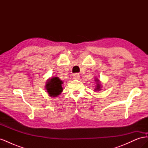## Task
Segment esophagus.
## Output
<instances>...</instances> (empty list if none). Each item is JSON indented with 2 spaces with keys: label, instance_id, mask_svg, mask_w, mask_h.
<instances>
[{
  "label": "esophagus",
  "instance_id": "34e87169",
  "mask_svg": "<svg viewBox=\"0 0 148 148\" xmlns=\"http://www.w3.org/2000/svg\"><path fill=\"white\" fill-rule=\"evenodd\" d=\"M73 78L75 79H78L79 78V77H80L79 73H75L73 75Z\"/></svg>",
  "mask_w": 148,
  "mask_h": 148
}]
</instances>
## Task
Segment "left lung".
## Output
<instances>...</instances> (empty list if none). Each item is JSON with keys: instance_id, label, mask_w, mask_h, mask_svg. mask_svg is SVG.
<instances>
[{"instance_id": "8db88e82", "label": "left lung", "mask_w": 148, "mask_h": 148, "mask_svg": "<svg viewBox=\"0 0 148 148\" xmlns=\"http://www.w3.org/2000/svg\"><path fill=\"white\" fill-rule=\"evenodd\" d=\"M96 82H97V86H96V89H95V90L96 91H99L100 89H101V84L99 83V80H98V79H96Z\"/></svg>"}]
</instances>
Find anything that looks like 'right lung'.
I'll list each match as a JSON object with an SVG mask.
<instances>
[{
    "instance_id": "add662e5",
    "label": "right lung",
    "mask_w": 148,
    "mask_h": 148,
    "mask_svg": "<svg viewBox=\"0 0 148 148\" xmlns=\"http://www.w3.org/2000/svg\"><path fill=\"white\" fill-rule=\"evenodd\" d=\"M62 84L63 82L58 77H52L49 79L46 85V89L49 95L51 97L59 96L63 91V88L62 87Z\"/></svg>"
}]
</instances>
